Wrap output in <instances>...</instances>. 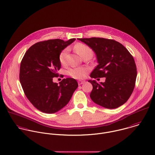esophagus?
<instances>
[{
    "instance_id": "esophagus-1",
    "label": "esophagus",
    "mask_w": 155,
    "mask_h": 155,
    "mask_svg": "<svg viewBox=\"0 0 155 155\" xmlns=\"http://www.w3.org/2000/svg\"><path fill=\"white\" fill-rule=\"evenodd\" d=\"M85 82L84 81H78V84L80 85H81V84H84Z\"/></svg>"
}]
</instances>
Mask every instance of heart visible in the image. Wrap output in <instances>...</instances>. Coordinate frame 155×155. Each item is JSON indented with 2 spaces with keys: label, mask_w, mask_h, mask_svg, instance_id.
Instances as JSON below:
<instances>
[{
  "label": "heart",
  "mask_w": 155,
  "mask_h": 155,
  "mask_svg": "<svg viewBox=\"0 0 155 155\" xmlns=\"http://www.w3.org/2000/svg\"><path fill=\"white\" fill-rule=\"evenodd\" d=\"M75 51L76 53L82 58L85 56H92L93 52L91 48L89 46L82 44V43H78L74 46V48ZM68 54V49L65 48L62 50L59 54V59L61 64L64 65L66 64V59L67 55ZM88 73V70L87 68L84 67H73L68 69V74L71 76V77L75 79H81L85 77Z\"/></svg>",
  "instance_id": "heart-1"
}]
</instances>
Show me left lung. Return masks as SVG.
<instances>
[{
    "label": "left lung",
    "mask_w": 155,
    "mask_h": 155,
    "mask_svg": "<svg viewBox=\"0 0 155 155\" xmlns=\"http://www.w3.org/2000/svg\"><path fill=\"white\" fill-rule=\"evenodd\" d=\"M78 40L91 48L97 57L99 64L90 77L106 79L100 84L95 80L88 81L93 85L91 100L107 109H115L126 103L134 91L137 76L132 54L114 40L96 37Z\"/></svg>",
    "instance_id": "8db88e82"
}]
</instances>
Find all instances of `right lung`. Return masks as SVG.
I'll use <instances>...</instances> for the list:
<instances>
[{
    "mask_svg": "<svg viewBox=\"0 0 155 155\" xmlns=\"http://www.w3.org/2000/svg\"><path fill=\"white\" fill-rule=\"evenodd\" d=\"M75 38L67 41L60 39L37 43L25 53L20 67V82L24 93L40 111L53 114L67 104L78 87L73 78L62 80L59 84L53 82L61 68L60 53Z\"/></svg>",
    "mask_w": 155,
    "mask_h": 155,
    "instance_id": "obj_1",
    "label": "right lung"
}]
</instances>
